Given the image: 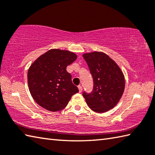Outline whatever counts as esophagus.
Returning <instances> with one entry per match:
<instances>
[{"label":"esophagus","mask_w":155,"mask_h":155,"mask_svg":"<svg viewBox=\"0 0 155 155\" xmlns=\"http://www.w3.org/2000/svg\"><path fill=\"white\" fill-rule=\"evenodd\" d=\"M78 90H79V92H80V93L82 92V90H83V87H82V86H81V85L78 86Z\"/></svg>","instance_id":"34e87169"}]
</instances>
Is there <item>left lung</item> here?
<instances>
[{
	"label": "left lung",
	"instance_id": "8db88e82",
	"mask_svg": "<svg viewBox=\"0 0 155 155\" xmlns=\"http://www.w3.org/2000/svg\"><path fill=\"white\" fill-rule=\"evenodd\" d=\"M94 79L91 94L83 92L87 105L93 111L103 113L113 108L125 89V77L119 66L108 55L94 51L83 55Z\"/></svg>",
	"mask_w": 155,
	"mask_h": 155
}]
</instances>
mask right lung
I'll return each instance as SVG.
<instances>
[{
	"mask_svg": "<svg viewBox=\"0 0 155 155\" xmlns=\"http://www.w3.org/2000/svg\"><path fill=\"white\" fill-rule=\"evenodd\" d=\"M77 58L73 52L53 49L32 64L28 71V84L31 95L39 106L51 112L60 111L78 92L66 70Z\"/></svg>",
	"mask_w": 155,
	"mask_h": 155,
	"instance_id": "1",
	"label": "right lung"
}]
</instances>
